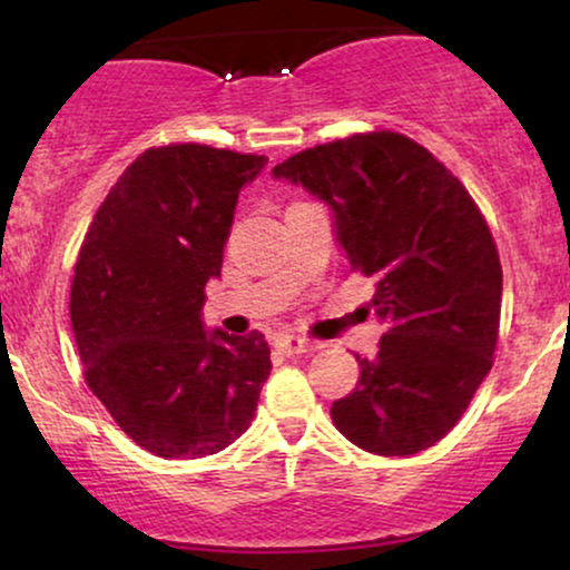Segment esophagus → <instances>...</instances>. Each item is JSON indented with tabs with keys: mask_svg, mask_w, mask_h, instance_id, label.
I'll return each instance as SVG.
<instances>
[{
	"mask_svg": "<svg viewBox=\"0 0 570 570\" xmlns=\"http://www.w3.org/2000/svg\"><path fill=\"white\" fill-rule=\"evenodd\" d=\"M276 348L284 353V356H297V353H313L318 348L316 343H307V340H303V337H292V335H286V337H278L276 340Z\"/></svg>",
	"mask_w": 570,
	"mask_h": 570,
	"instance_id": "34e87169",
	"label": "esophagus"
}]
</instances>
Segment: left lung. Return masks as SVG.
<instances>
[{
  "label": "left lung",
  "mask_w": 570,
  "mask_h": 570,
  "mask_svg": "<svg viewBox=\"0 0 570 570\" xmlns=\"http://www.w3.org/2000/svg\"><path fill=\"white\" fill-rule=\"evenodd\" d=\"M332 208L351 271L372 278L385 324L356 356V389L332 404L340 434L375 455H415L461 421L493 367L499 248L472 195L426 147L372 130L273 168Z\"/></svg>",
  "instance_id": "8db88e82"
}]
</instances>
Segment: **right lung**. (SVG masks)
<instances>
[{
	"mask_svg": "<svg viewBox=\"0 0 570 570\" xmlns=\"http://www.w3.org/2000/svg\"><path fill=\"white\" fill-rule=\"evenodd\" d=\"M265 155L206 144L141 153L98 206L71 281L85 383L139 448L203 458L252 426L271 375L259 332H206L238 193Z\"/></svg>",
	"mask_w": 570,
	"mask_h": 570,
	"instance_id": "right-lung-1",
	"label": "right lung"
}]
</instances>
